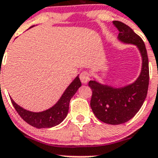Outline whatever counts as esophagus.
Returning <instances> with one entry per match:
<instances>
[{"label": "esophagus", "mask_w": 158, "mask_h": 158, "mask_svg": "<svg viewBox=\"0 0 158 158\" xmlns=\"http://www.w3.org/2000/svg\"><path fill=\"white\" fill-rule=\"evenodd\" d=\"M80 79L82 83L86 84L90 79V74L89 73L87 72V71H83L80 74Z\"/></svg>", "instance_id": "esophagus-1"}]
</instances>
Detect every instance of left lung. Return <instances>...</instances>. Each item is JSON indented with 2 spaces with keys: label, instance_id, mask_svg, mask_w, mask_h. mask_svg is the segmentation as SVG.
Returning a JSON list of instances; mask_svg holds the SVG:
<instances>
[{
  "label": "left lung",
  "instance_id": "obj_1",
  "mask_svg": "<svg viewBox=\"0 0 158 158\" xmlns=\"http://www.w3.org/2000/svg\"><path fill=\"white\" fill-rule=\"evenodd\" d=\"M118 30V40L136 45L142 55V70L134 83L122 88H114L90 81L93 90L90 106L96 118L102 122L118 125L129 121L139 111L146 97L149 86V61L143 40L129 26L120 21H113Z\"/></svg>",
  "mask_w": 158,
  "mask_h": 158
}]
</instances>
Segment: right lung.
<instances>
[{
  "label": "right lung",
  "mask_w": 158,
  "mask_h": 158,
  "mask_svg": "<svg viewBox=\"0 0 158 158\" xmlns=\"http://www.w3.org/2000/svg\"><path fill=\"white\" fill-rule=\"evenodd\" d=\"M81 86V82L77 76L65 89L56 104L51 108L41 112H32L27 111L16 104L12 98L11 101L19 116L31 126L36 128L53 127L61 123L65 119L69 111V101Z\"/></svg>",
  "instance_id": "right-lung-1"
}]
</instances>
